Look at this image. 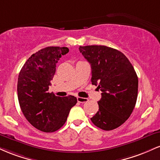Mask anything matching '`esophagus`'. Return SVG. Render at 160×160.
I'll return each mask as SVG.
<instances>
[{
  "label": "esophagus",
  "mask_w": 160,
  "mask_h": 160,
  "mask_svg": "<svg viewBox=\"0 0 160 160\" xmlns=\"http://www.w3.org/2000/svg\"><path fill=\"white\" fill-rule=\"evenodd\" d=\"M77 99H78V102H80V103H84V102H88V98H81V97H78V98H77Z\"/></svg>",
  "instance_id": "1"
}]
</instances>
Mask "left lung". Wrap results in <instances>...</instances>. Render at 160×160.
<instances>
[{
  "label": "left lung",
  "mask_w": 160,
  "mask_h": 160,
  "mask_svg": "<svg viewBox=\"0 0 160 160\" xmlns=\"http://www.w3.org/2000/svg\"><path fill=\"white\" fill-rule=\"evenodd\" d=\"M79 49L91 65L92 83L102 92L98 111L92 122L106 131L118 128L136 104L138 79L132 65L123 53L106 46H85Z\"/></svg>",
  "instance_id": "1"
}]
</instances>
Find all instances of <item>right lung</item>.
<instances>
[{
	"instance_id": "obj_1",
	"label": "right lung",
	"mask_w": 160,
	"mask_h": 160,
	"mask_svg": "<svg viewBox=\"0 0 160 160\" xmlns=\"http://www.w3.org/2000/svg\"><path fill=\"white\" fill-rule=\"evenodd\" d=\"M68 52V47L40 49L32 55L19 72L17 92L20 108L27 120L44 132L59 129L78 102L73 95L59 97L48 92L57 62Z\"/></svg>"
}]
</instances>
